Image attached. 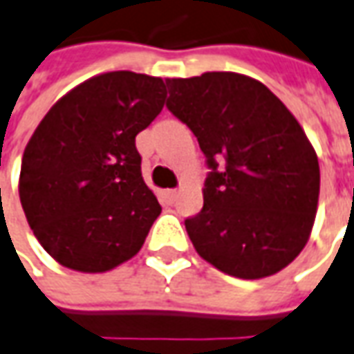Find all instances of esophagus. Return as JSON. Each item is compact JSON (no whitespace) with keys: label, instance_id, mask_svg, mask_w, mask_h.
<instances>
[{"label":"esophagus","instance_id":"34e87169","mask_svg":"<svg viewBox=\"0 0 354 354\" xmlns=\"http://www.w3.org/2000/svg\"><path fill=\"white\" fill-rule=\"evenodd\" d=\"M175 196H177V191H175V189H167V191H163V198H165V202H173L175 201Z\"/></svg>","mask_w":354,"mask_h":354}]
</instances>
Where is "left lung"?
I'll return each instance as SVG.
<instances>
[{"label":"left lung","mask_w":354,"mask_h":354,"mask_svg":"<svg viewBox=\"0 0 354 354\" xmlns=\"http://www.w3.org/2000/svg\"><path fill=\"white\" fill-rule=\"evenodd\" d=\"M167 109L191 129L209 167L204 206L185 227L219 272L260 279L310 237L320 165L303 127L262 82L239 73L165 80Z\"/></svg>","instance_id":"8db88e82"}]
</instances>
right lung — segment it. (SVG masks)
I'll return each instance as SVG.
<instances>
[{
	"label": "right lung",
	"mask_w": 354,
	"mask_h": 354,
	"mask_svg": "<svg viewBox=\"0 0 354 354\" xmlns=\"http://www.w3.org/2000/svg\"><path fill=\"white\" fill-rule=\"evenodd\" d=\"M158 77L113 71L84 80L46 113L24 148L19 196L61 266L100 274L140 250L162 206L135 138L162 111Z\"/></svg>",
	"instance_id": "1"
}]
</instances>
